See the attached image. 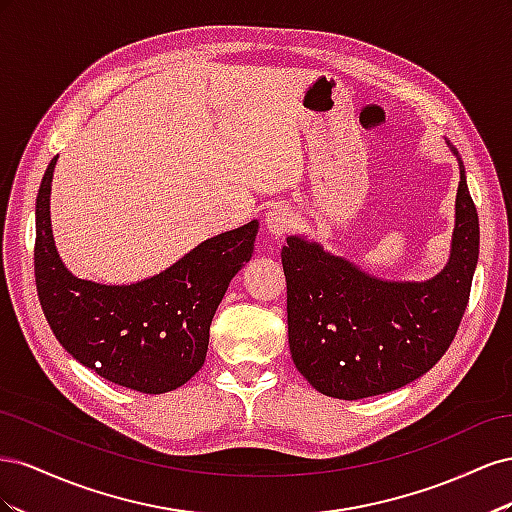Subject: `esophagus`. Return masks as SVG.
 I'll list each match as a JSON object with an SVG mask.
<instances>
[{"instance_id": "1", "label": "esophagus", "mask_w": 512, "mask_h": 512, "mask_svg": "<svg viewBox=\"0 0 512 512\" xmlns=\"http://www.w3.org/2000/svg\"><path fill=\"white\" fill-rule=\"evenodd\" d=\"M265 226H267L271 237L280 239V237L286 235V232L297 228V213H294V211L288 209V207H275V209H271V211L267 213Z\"/></svg>"}]
</instances>
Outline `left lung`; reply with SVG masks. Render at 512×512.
I'll return each instance as SVG.
<instances>
[{
    "label": "left lung",
    "mask_w": 512,
    "mask_h": 512,
    "mask_svg": "<svg viewBox=\"0 0 512 512\" xmlns=\"http://www.w3.org/2000/svg\"><path fill=\"white\" fill-rule=\"evenodd\" d=\"M457 160L451 258L427 282H386L316 241L286 239L290 354L322 395L352 401L401 389L451 346L468 307L480 241L466 168Z\"/></svg>",
    "instance_id": "left-lung-1"
}]
</instances>
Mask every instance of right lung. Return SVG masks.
Returning a JSON list of instances; mask_svg holds the SVG:
<instances>
[{
	"mask_svg": "<svg viewBox=\"0 0 512 512\" xmlns=\"http://www.w3.org/2000/svg\"><path fill=\"white\" fill-rule=\"evenodd\" d=\"M36 198L34 271L42 312L57 342L98 376L126 389L160 395L203 367L209 327L232 277L252 258L258 222L200 243L166 271L128 286L74 277L51 230V181Z\"/></svg>",
	"mask_w": 512,
	"mask_h": 512,
	"instance_id": "1",
	"label": "right lung"
}]
</instances>
